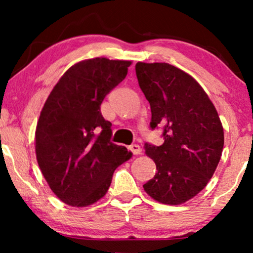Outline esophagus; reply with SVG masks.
Wrapping results in <instances>:
<instances>
[{
  "label": "esophagus",
  "instance_id": "1",
  "mask_svg": "<svg viewBox=\"0 0 253 253\" xmlns=\"http://www.w3.org/2000/svg\"><path fill=\"white\" fill-rule=\"evenodd\" d=\"M128 149H129L130 152L133 153V155H140V153H141V149H140V146H139V145H136V144L130 145V146L128 147Z\"/></svg>",
  "mask_w": 253,
  "mask_h": 253
}]
</instances>
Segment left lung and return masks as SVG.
<instances>
[{
  "label": "left lung",
  "mask_w": 253,
  "mask_h": 253,
  "mask_svg": "<svg viewBox=\"0 0 253 253\" xmlns=\"http://www.w3.org/2000/svg\"><path fill=\"white\" fill-rule=\"evenodd\" d=\"M135 74L151 107L150 127H162L164 138L161 146L145 144L157 172L144 190L164 205H181L207 185L219 164L221 121L202 86L181 69L139 62Z\"/></svg>",
  "instance_id": "left-lung-1"
}]
</instances>
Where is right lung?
Listing matches in <instances>:
<instances>
[{
    "label": "right lung",
    "mask_w": 253,
    "mask_h": 253,
    "mask_svg": "<svg viewBox=\"0 0 253 253\" xmlns=\"http://www.w3.org/2000/svg\"><path fill=\"white\" fill-rule=\"evenodd\" d=\"M129 60L86 59L52 89L36 129V153L46 182L64 203L86 207L102 199L119 165L132 157L113 144L101 103L126 77Z\"/></svg>",
    "instance_id": "obj_1"
}]
</instances>
